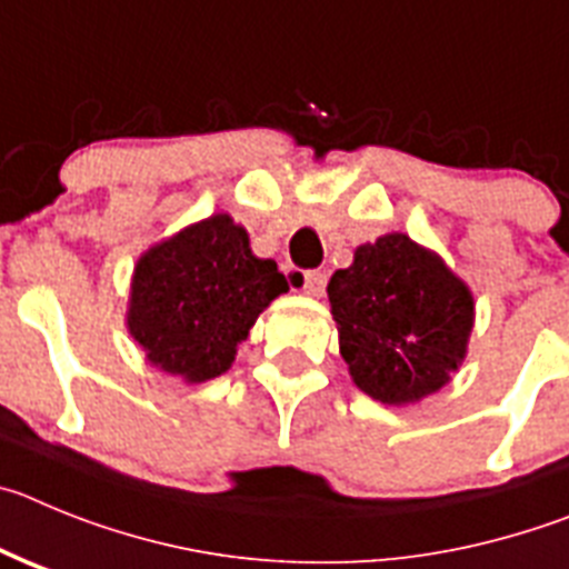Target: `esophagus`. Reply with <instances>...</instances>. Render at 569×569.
Wrapping results in <instances>:
<instances>
[{
	"label": "esophagus",
	"instance_id": "obj_1",
	"mask_svg": "<svg viewBox=\"0 0 569 569\" xmlns=\"http://www.w3.org/2000/svg\"><path fill=\"white\" fill-rule=\"evenodd\" d=\"M303 291L309 297H322V291H326V274H322V272H306L303 274Z\"/></svg>",
	"mask_w": 569,
	"mask_h": 569
}]
</instances>
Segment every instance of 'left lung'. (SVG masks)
<instances>
[{
  "label": "left lung",
  "mask_w": 569,
  "mask_h": 569,
  "mask_svg": "<svg viewBox=\"0 0 569 569\" xmlns=\"http://www.w3.org/2000/svg\"><path fill=\"white\" fill-rule=\"evenodd\" d=\"M340 355L355 386L382 406H413L450 382L468 357L470 286L406 232L355 249L329 280Z\"/></svg>",
  "instance_id": "8db88e82"
}]
</instances>
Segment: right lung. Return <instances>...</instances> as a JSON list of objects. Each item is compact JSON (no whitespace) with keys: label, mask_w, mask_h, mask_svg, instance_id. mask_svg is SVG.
Instances as JSON below:
<instances>
[{"label":"right lung","mask_w":569,"mask_h":569,"mask_svg":"<svg viewBox=\"0 0 569 569\" xmlns=\"http://www.w3.org/2000/svg\"><path fill=\"white\" fill-rule=\"evenodd\" d=\"M289 291L278 263L258 258L232 214L189 223L136 260L127 331L158 371L196 386L232 368L238 346Z\"/></svg>","instance_id":"right-lung-1"}]
</instances>
